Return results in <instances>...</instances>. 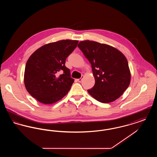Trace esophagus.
Masks as SVG:
<instances>
[{"label":"esophagus","instance_id":"esophagus-1","mask_svg":"<svg viewBox=\"0 0 157 157\" xmlns=\"http://www.w3.org/2000/svg\"><path fill=\"white\" fill-rule=\"evenodd\" d=\"M83 78V76H82V77H81V78H79V79H76V81H77L78 82H81V81H82Z\"/></svg>","mask_w":157,"mask_h":157}]
</instances>
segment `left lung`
Masks as SVG:
<instances>
[{
  "instance_id": "8db88e82",
  "label": "left lung",
  "mask_w": 157,
  "mask_h": 157,
  "mask_svg": "<svg viewBox=\"0 0 157 157\" xmlns=\"http://www.w3.org/2000/svg\"><path fill=\"white\" fill-rule=\"evenodd\" d=\"M78 47L91 64L95 77V85L88 93L105 104L120 98L131 81L125 56L113 47L94 41H81Z\"/></svg>"
}]
</instances>
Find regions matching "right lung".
<instances>
[{
	"label": "right lung",
	"instance_id": "add662e5",
	"mask_svg": "<svg viewBox=\"0 0 157 157\" xmlns=\"http://www.w3.org/2000/svg\"><path fill=\"white\" fill-rule=\"evenodd\" d=\"M78 42L62 40L48 44L30 56L25 67L24 82L32 97L42 104H51L67 94L74 79L65 62Z\"/></svg>",
	"mask_w": 157,
	"mask_h": 157
}]
</instances>
